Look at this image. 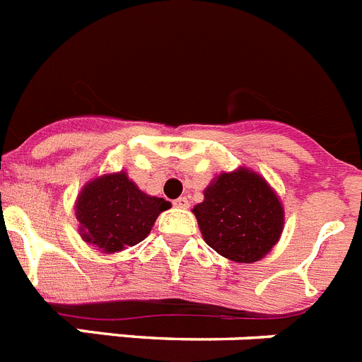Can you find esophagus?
<instances>
[{
    "instance_id": "obj_1",
    "label": "esophagus",
    "mask_w": 362,
    "mask_h": 362,
    "mask_svg": "<svg viewBox=\"0 0 362 362\" xmlns=\"http://www.w3.org/2000/svg\"><path fill=\"white\" fill-rule=\"evenodd\" d=\"M174 206H177V209H188L190 206V199L187 196H181L179 199L174 201Z\"/></svg>"
}]
</instances>
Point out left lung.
Returning a JSON list of instances; mask_svg holds the SVG:
<instances>
[{
	"instance_id": "obj_1",
	"label": "left lung",
	"mask_w": 362,
	"mask_h": 362,
	"mask_svg": "<svg viewBox=\"0 0 362 362\" xmlns=\"http://www.w3.org/2000/svg\"><path fill=\"white\" fill-rule=\"evenodd\" d=\"M210 248L235 263H255L283 232V206L261 175L239 168L221 174L194 209Z\"/></svg>"
}]
</instances>
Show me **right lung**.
<instances>
[{"mask_svg": "<svg viewBox=\"0 0 362 362\" xmlns=\"http://www.w3.org/2000/svg\"><path fill=\"white\" fill-rule=\"evenodd\" d=\"M170 203L146 196L124 172L98 177L86 185L76 203L79 232L86 243L112 254L141 243Z\"/></svg>", "mask_w": 362, "mask_h": 362, "instance_id": "1", "label": "right lung"}]
</instances>
